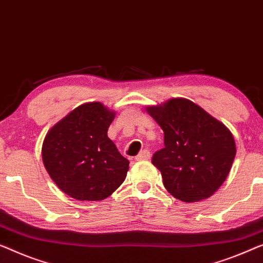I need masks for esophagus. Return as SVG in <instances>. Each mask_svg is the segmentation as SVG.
I'll list each match as a JSON object with an SVG mask.
<instances>
[{"mask_svg":"<svg viewBox=\"0 0 263 263\" xmlns=\"http://www.w3.org/2000/svg\"><path fill=\"white\" fill-rule=\"evenodd\" d=\"M149 158H151V152L147 149H143L140 152V154L135 159L138 160V161H141V160H148Z\"/></svg>","mask_w":263,"mask_h":263,"instance_id":"esophagus-1","label":"esophagus"}]
</instances>
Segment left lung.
<instances>
[{"label": "left lung", "mask_w": 263, "mask_h": 263, "mask_svg": "<svg viewBox=\"0 0 263 263\" xmlns=\"http://www.w3.org/2000/svg\"><path fill=\"white\" fill-rule=\"evenodd\" d=\"M147 112L163 130L165 147L155 152L152 162L161 172L167 191L185 203L214 195L236 155L229 129L186 98L147 106Z\"/></svg>", "instance_id": "1"}]
</instances>
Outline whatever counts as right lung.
<instances>
[{
  "label": "right lung",
  "instance_id": "right-lung-1",
  "mask_svg": "<svg viewBox=\"0 0 263 263\" xmlns=\"http://www.w3.org/2000/svg\"><path fill=\"white\" fill-rule=\"evenodd\" d=\"M115 112L100 102L79 105L53 125L43 143L45 168L77 200H102L124 181L129 161L108 138Z\"/></svg>",
  "mask_w": 263,
  "mask_h": 263
}]
</instances>
